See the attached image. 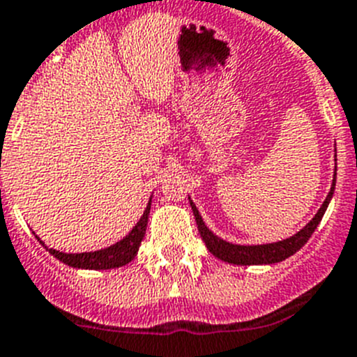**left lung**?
Returning a JSON list of instances; mask_svg holds the SVG:
<instances>
[{"mask_svg": "<svg viewBox=\"0 0 357 357\" xmlns=\"http://www.w3.org/2000/svg\"><path fill=\"white\" fill-rule=\"evenodd\" d=\"M334 185H336V174L333 179V187L328 192L327 199L324 201L321 208L318 210L314 217L311 219V222L303 226L298 234H294L293 237L284 238V241H278V243L271 244H260V246H241V244H231L222 241L221 237H217L212 230L206 228V225L203 222V217L199 215V210L196 208V204L190 201L192 212L196 217L197 230H199L201 237H203L204 244L210 250L212 255H215L217 259L225 260L228 264H238V266H253V264H275V262H282L286 260L287 257L294 255L298 252L303 244L307 243L309 237L312 235V231L316 230V226L320 225L321 217H324L325 210H327L328 203H331V197L334 194Z\"/></svg>", "mask_w": 357, "mask_h": 357, "instance_id": "left-lung-1", "label": "left lung"}]
</instances>
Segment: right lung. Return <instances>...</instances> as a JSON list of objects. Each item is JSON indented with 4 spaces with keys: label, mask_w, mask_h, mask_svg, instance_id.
<instances>
[{
    "label": "right lung",
    "mask_w": 357,
    "mask_h": 357,
    "mask_svg": "<svg viewBox=\"0 0 357 357\" xmlns=\"http://www.w3.org/2000/svg\"><path fill=\"white\" fill-rule=\"evenodd\" d=\"M149 212H151V201H149L147 208H145L144 215L136 226L129 231V235L120 241V243L113 244L109 248H104V250H98V252H89V253H63L57 252V250H50L46 248L55 259H59L64 264L71 266V268H80V269H113L120 268V266L129 264L132 259L138 253V248H140L142 238L145 235V228H147L149 221ZM39 238V237H37ZM39 243L45 246L43 241Z\"/></svg>",
    "instance_id": "1"
}]
</instances>
